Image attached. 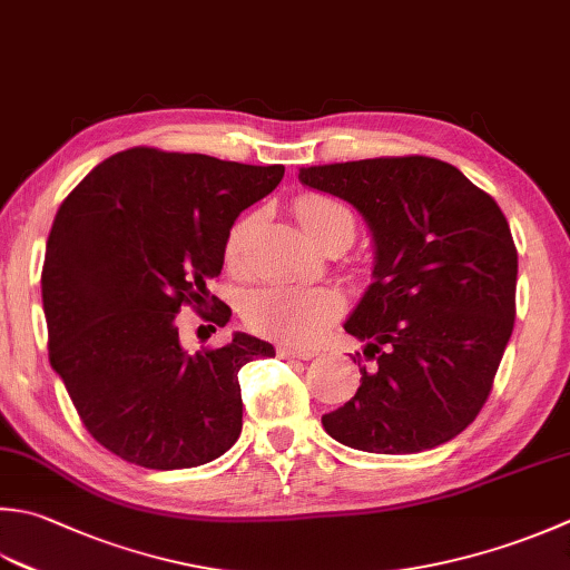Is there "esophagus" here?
Returning a JSON list of instances; mask_svg holds the SVG:
<instances>
[{"label":"esophagus","mask_w":570,"mask_h":570,"mask_svg":"<svg viewBox=\"0 0 570 570\" xmlns=\"http://www.w3.org/2000/svg\"><path fill=\"white\" fill-rule=\"evenodd\" d=\"M276 355H278V358H286V361H292V358H298V361L314 358V353H311V351H296V348H288V345H276Z\"/></svg>","instance_id":"34e87169"}]
</instances>
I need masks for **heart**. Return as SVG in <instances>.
Returning <instances> with one entry per match:
<instances>
[{"label":"heart","instance_id":"1","mask_svg":"<svg viewBox=\"0 0 570 570\" xmlns=\"http://www.w3.org/2000/svg\"><path fill=\"white\" fill-rule=\"evenodd\" d=\"M294 215L318 247L333 239H341L348 247L355 237V219L351 209L333 197L318 193L298 195L294 199ZM254 225L256 217L244 215L229 227L225 237L227 269H244ZM341 311L343 298L333 288L269 284L247 298L244 318L259 336L294 345V348H308V345H316L326 336L328 326L341 316Z\"/></svg>","mask_w":570,"mask_h":570}]
</instances>
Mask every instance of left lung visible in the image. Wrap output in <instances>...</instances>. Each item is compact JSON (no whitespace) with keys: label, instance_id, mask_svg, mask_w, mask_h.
I'll return each instance as SVG.
<instances>
[{"label":"left lung","instance_id":"obj_1","mask_svg":"<svg viewBox=\"0 0 570 570\" xmlns=\"http://www.w3.org/2000/svg\"><path fill=\"white\" fill-rule=\"evenodd\" d=\"M298 177L348 199L377 247L375 282L345 321L373 367L323 428L377 454L450 442L484 407L514 331L519 254L504 212L428 155L304 167Z\"/></svg>","mask_w":570,"mask_h":570}]
</instances>
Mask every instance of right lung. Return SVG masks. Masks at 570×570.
<instances>
[{"label": "right lung", "instance_id": "1", "mask_svg": "<svg viewBox=\"0 0 570 570\" xmlns=\"http://www.w3.org/2000/svg\"><path fill=\"white\" fill-rule=\"evenodd\" d=\"M282 177L284 165L138 145L96 165L56 212L41 269L49 361L110 454L187 470L237 442V373L274 348L234 333L189 355L175 318L189 306L212 331L229 321L207 284L225 264L234 219Z\"/></svg>", "mask_w": 570, "mask_h": 570}]
</instances>
